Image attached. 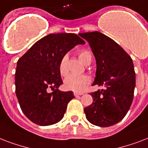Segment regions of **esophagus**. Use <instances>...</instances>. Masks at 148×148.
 <instances>
[{
	"instance_id": "34e87169",
	"label": "esophagus",
	"mask_w": 148,
	"mask_h": 148,
	"mask_svg": "<svg viewBox=\"0 0 148 148\" xmlns=\"http://www.w3.org/2000/svg\"><path fill=\"white\" fill-rule=\"evenodd\" d=\"M73 94H74V96H75V97H78V96H81V95H82L83 94V93H79V92H74V93H73Z\"/></svg>"
}]
</instances>
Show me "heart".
<instances>
[{
  "mask_svg": "<svg viewBox=\"0 0 148 148\" xmlns=\"http://www.w3.org/2000/svg\"><path fill=\"white\" fill-rule=\"evenodd\" d=\"M78 56L79 60L84 65H89L92 62V52L88 49H82L79 51ZM58 72L62 76H66L69 73L68 69V56H64L60 59L58 63ZM91 79L86 75H69L64 80V86L69 90L76 92L84 91L89 85Z\"/></svg>",
  "mask_w": 148,
  "mask_h": 148,
  "instance_id": "1",
  "label": "heart"
}]
</instances>
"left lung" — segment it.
Segmentation results:
<instances>
[{
  "instance_id": "left-lung-1",
  "label": "left lung",
  "mask_w": 148,
  "mask_h": 148,
  "mask_svg": "<svg viewBox=\"0 0 148 148\" xmlns=\"http://www.w3.org/2000/svg\"><path fill=\"white\" fill-rule=\"evenodd\" d=\"M89 42L97 62L93 86L105 90L91 92L92 103L84 109L89 122L106 127L123 119L130 109L135 87V72L130 56L108 36L99 32L81 33Z\"/></svg>"
}]
</instances>
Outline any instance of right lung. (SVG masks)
Returning <instances> with one entry per match:
<instances>
[{"label":"right lung","instance_id":"add662e5","mask_svg":"<svg viewBox=\"0 0 148 148\" xmlns=\"http://www.w3.org/2000/svg\"><path fill=\"white\" fill-rule=\"evenodd\" d=\"M84 43L75 34H50L35 42L18 59L16 96L21 110L32 122L49 126L62 119L74 96L72 91L58 90L63 83L58 63L76 45ZM50 89L52 92H49Z\"/></svg>","mask_w":148,"mask_h":148}]
</instances>
